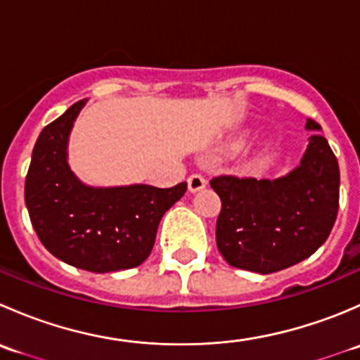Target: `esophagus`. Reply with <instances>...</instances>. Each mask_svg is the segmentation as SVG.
<instances>
[{
	"label": "esophagus",
	"instance_id": "34e87169",
	"mask_svg": "<svg viewBox=\"0 0 360 360\" xmlns=\"http://www.w3.org/2000/svg\"><path fill=\"white\" fill-rule=\"evenodd\" d=\"M205 186H207V179L203 176H200V174H191V176L188 177V190H190L191 193L200 191Z\"/></svg>",
	"mask_w": 360,
	"mask_h": 360
}]
</instances>
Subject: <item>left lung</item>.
Returning a JSON list of instances; mask_svg holds the SVG:
<instances>
[{
    "instance_id": "obj_1",
    "label": "left lung",
    "mask_w": 360,
    "mask_h": 360,
    "mask_svg": "<svg viewBox=\"0 0 360 360\" xmlns=\"http://www.w3.org/2000/svg\"><path fill=\"white\" fill-rule=\"evenodd\" d=\"M307 130H321L307 120ZM217 249L228 264L274 274L307 259L331 233L340 205V167L321 134L310 137L300 165L277 179L219 176Z\"/></svg>"
}]
</instances>
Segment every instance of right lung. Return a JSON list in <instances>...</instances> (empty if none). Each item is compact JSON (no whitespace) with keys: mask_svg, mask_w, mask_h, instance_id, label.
Returning a JSON list of instances; mask_svg holds the SVG:
<instances>
[{"mask_svg":"<svg viewBox=\"0 0 360 360\" xmlns=\"http://www.w3.org/2000/svg\"><path fill=\"white\" fill-rule=\"evenodd\" d=\"M86 101H78L39 134L25 176V205L49 252L94 274L139 266L155 245L160 219L184 193L148 184L94 188L68 163V141Z\"/></svg>","mask_w":360,"mask_h":360,"instance_id":"right-lung-1","label":"right lung"}]
</instances>
